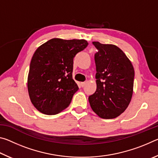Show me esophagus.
<instances>
[{"label":"esophagus","mask_w":158,"mask_h":158,"mask_svg":"<svg viewBox=\"0 0 158 158\" xmlns=\"http://www.w3.org/2000/svg\"><path fill=\"white\" fill-rule=\"evenodd\" d=\"M86 84V81H85V82H81V87H84V86H85V85Z\"/></svg>","instance_id":"34e87169"}]
</instances>
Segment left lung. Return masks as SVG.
I'll use <instances>...</instances> for the list:
<instances>
[{
	"mask_svg": "<svg viewBox=\"0 0 158 158\" xmlns=\"http://www.w3.org/2000/svg\"><path fill=\"white\" fill-rule=\"evenodd\" d=\"M97 89L89 97L93 111L102 118L120 116L129 105L133 93L135 70L124 52L114 44L93 42Z\"/></svg>",
	"mask_w": 158,
	"mask_h": 158,
	"instance_id": "8db88e82",
	"label": "left lung"
}]
</instances>
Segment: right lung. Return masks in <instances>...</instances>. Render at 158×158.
I'll return each instance as SVG.
<instances>
[{
  "label": "right lung",
  "mask_w": 158,
  "mask_h": 158,
  "mask_svg": "<svg viewBox=\"0 0 158 158\" xmlns=\"http://www.w3.org/2000/svg\"><path fill=\"white\" fill-rule=\"evenodd\" d=\"M88 44L85 40L53 38L35 52L28 90L31 102L41 113L55 115L69 105L79 89L73 79V59Z\"/></svg>",
  "instance_id": "obj_1"
}]
</instances>
